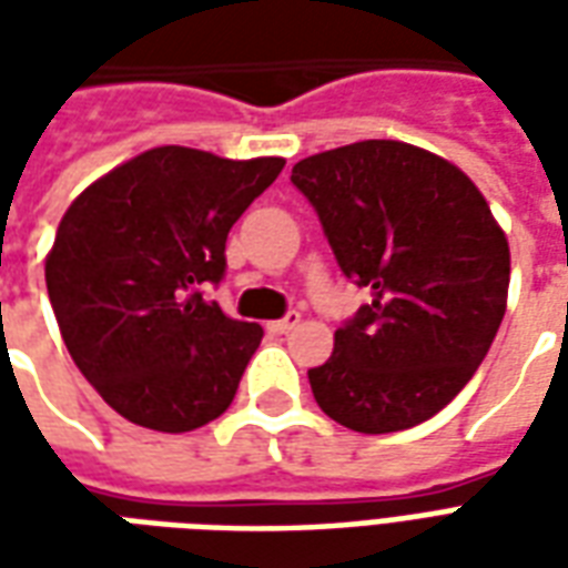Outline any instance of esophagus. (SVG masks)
<instances>
[{
  "label": "esophagus",
  "instance_id": "obj_1",
  "mask_svg": "<svg viewBox=\"0 0 568 568\" xmlns=\"http://www.w3.org/2000/svg\"><path fill=\"white\" fill-rule=\"evenodd\" d=\"M297 322H301V313H295V310H292V313H285L283 320L267 322V332H273V334H288V332H292V328H295Z\"/></svg>",
  "mask_w": 568,
  "mask_h": 568
}]
</instances>
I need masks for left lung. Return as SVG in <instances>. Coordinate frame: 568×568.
Here are the masks:
<instances>
[{
  "label": "left lung",
  "instance_id": "8db88e82",
  "mask_svg": "<svg viewBox=\"0 0 568 568\" xmlns=\"http://www.w3.org/2000/svg\"><path fill=\"white\" fill-rule=\"evenodd\" d=\"M346 280L368 285L310 368L316 405L386 435L435 417L471 381L499 332L511 252L475 182L417 145L365 140L295 163Z\"/></svg>",
  "mask_w": 568,
  "mask_h": 568
}]
</instances>
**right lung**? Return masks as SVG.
Listing matches in <instances>:
<instances>
[{
    "instance_id": "1",
    "label": "right lung",
    "mask_w": 568,
    "mask_h": 568,
    "mask_svg": "<svg viewBox=\"0 0 568 568\" xmlns=\"http://www.w3.org/2000/svg\"><path fill=\"white\" fill-rule=\"evenodd\" d=\"M283 166L161 145L72 200L44 261L48 297L72 362L124 419L191 432L231 407L264 332L203 288L222 283L231 227Z\"/></svg>"
}]
</instances>
